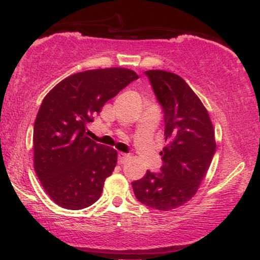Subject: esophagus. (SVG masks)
Here are the masks:
<instances>
[{
	"label": "esophagus",
	"instance_id": "34e87169",
	"mask_svg": "<svg viewBox=\"0 0 260 260\" xmlns=\"http://www.w3.org/2000/svg\"><path fill=\"white\" fill-rule=\"evenodd\" d=\"M128 159V155L123 153H118V164H124Z\"/></svg>",
	"mask_w": 260,
	"mask_h": 260
}]
</instances>
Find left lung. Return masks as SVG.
Masks as SVG:
<instances>
[{
	"mask_svg": "<svg viewBox=\"0 0 260 260\" xmlns=\"http://www.w3.org/2000/svg\"><path fill=\"white\" fill-rule=\"evenodd\" d=\"M144 73L162 109L169 144L160 153V172L147 171L132 187L140 203L168 211L197 193L215 154V136L207 109L180 76L160 70Z\"/></svg>",
	"mask_w": 260,
	"mask_h": 260,
	"instance_id": "8db88e82",
	"label": "left lung"
}]
</instances>
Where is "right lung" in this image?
Masks as SVG:
<instances>
[{
    "instance_id": "right-lung-1",
    "label": "right lung",
    "mask_w": 260,
    "mask_h": 260,
    "mask_svg": "<svg viewBox=\"0 0 260 260\" xmlns=\"http://www.w3.org/2000/svg\"><path fill=\"white\" fill-rule=\"evenodd\" d=\"M138 79L126 68L72 74L46 96L34 123V169L45 192L70 210L90 207L117 164V151L98 144L85 131L106 101Z\"/></svg>"
}]
</instances>
